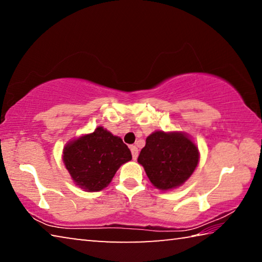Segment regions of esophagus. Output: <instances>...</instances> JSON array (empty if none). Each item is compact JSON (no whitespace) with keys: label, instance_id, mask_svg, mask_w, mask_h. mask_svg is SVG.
Here are the masks:
<instances>
[{"label":"esophagus","instance_id":"esophagus-1","mask_svg":"<svg viewBox=\"0 0 262 262\" xmlns=\"http://www.w3.org/2000/svg\"><path fill=\"white\" fill-rule=\"evenodd\" d=\"M130 151H132V155H133V159H134V161H136L137 156H139V149H137L135 145H132Z\"/></svg>","mask_w":262,"mask_h":262}]
</instances>
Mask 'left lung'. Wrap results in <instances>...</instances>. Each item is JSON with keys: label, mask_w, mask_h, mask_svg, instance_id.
Segmentation results:
<instances>
[{"label": "left lung", "mask_w": 262, "mask_h": 262, "mask_svg": "<svg viewBox=\"0 0 262 262\" xmlns=\"http://www.w3.org/2000/svg\"><path fill=\"white\" fill-rule=\"evenodd\" d=\"M200 159L199 149L183 132H154L137 158L155 187L168 190L188 180Z\"/></svg>", "instance_id": "8db88e82"}]
</instances>
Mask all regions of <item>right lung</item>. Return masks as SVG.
Listing matches in <instances>:
<instances>
[{
  "label": "right lung",
  "mask_w": 262,
  "mask_h": 262,
  "mask_svg": "<svg viewBox=\"0 0 262 262\" xmlns=\"http://www.w3.org/2000/svg\"><path fill=\"white\" fill-rule=\"evenodd\" d=\"M132 159L130 150L119 136L96 128L91 134L70 141L63 148V163L79 188L99 192L112 181L122 164Z\"/></svg>",
  "instance_id": "obj_1"
}]
</instances>
